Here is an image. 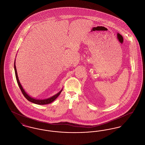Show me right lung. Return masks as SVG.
<instances>
[{"instance_id":"1","label":"right lung","mask_w":145,"mask_h":145,"mask_svg":"<svg viewBox=\"0 0 145 145\" xmlns=\"http://www.w3.org/2000/svg\"><path fill=\"white\" fill-rule=\"evenodd\" d=\"M16 60V59H15ZM15 60H14V72H15V75H16V80L17 82L18 83V85L21 89V91L23 93V95H24V96L29 101L33 103L36 104H39V105H44V104H48L52 102H53L54 101H55V99H56V98L60 95V94L61 93L62 90L60 91L57 93H56L55 95L51 97H49L47 99H36V98H33L31 97L29 95H28L27 93L25 91V90H24V89L23 88V87L21 85V83L20 82V80L18 79V76L17 75V69H16V64H15Z\"/></svg>"}]
</instances>
